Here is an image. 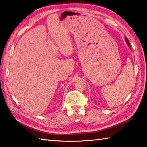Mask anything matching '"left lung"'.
I'll return each mask as SVG.
<instances>
[{
  "mask_svg": "<svg viewBox=\"0 0 147 147\" xmlns=\"http://www.w3.org/2000/svg\"><path fill=\"white\" fill-rule=\"evenodd\" d=\"M125 40H126V43H127V45H128V46L129 47V48H130V49H131V47H130V43H129V41H128V39L126 38H125Z\"/></svg>",
  "mask_w": 147,
  "mask_h": 147,
  "instance_id": "obj_1",
  "label": "left lung"
}]
</instances>
